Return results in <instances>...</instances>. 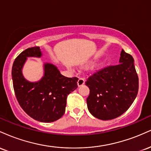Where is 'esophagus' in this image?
I'll return each instance as SVG.
<instances>
[{"label": "esophagus", "mask_w": 151, "mask_h": 151, "mask_svg": "<svg viewBox=\"0 0 151 151\" xmlns=\"http://www.w3.org/2000/svg\"><path fill=\"white\" fill-rule=\"evenodd\" d=\"M84 82H85V81H84V79L82 77H79V79H78V81H77V84L79 86H81V85H83V84H84Z\"/></svg>", "instance_id": "esophagus-1"}]
</instances>
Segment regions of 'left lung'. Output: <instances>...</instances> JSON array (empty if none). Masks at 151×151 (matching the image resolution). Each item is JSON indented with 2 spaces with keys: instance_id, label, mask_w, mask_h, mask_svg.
I'll return each mask as SVG.
<instances>
[{
  "instance_id": "8db88e82",
  "label": "left lung",
  "mask_w": 151,
  "mask_h": 151,
  "mask_svg": "<svg viewBox=\"0 0 151 151\" xmlns=\"http://www.w3.org/2000/svg\"><path fill=\"white\" fill-rule=\"evenodd\" d=\"M134 60L124 50L119 64L96 71L86 79L90 93L86 99L89 112L101 120L120 116L134 101L138 91V77Z\"/></svg>"
}]
</instances>
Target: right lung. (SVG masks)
Listing matches in <instances>:
<instances>
[{
  "label": "right lung",
  "mask_w": 151,
  "mask_h": 151,
  "mask_svg": "<svg viewBox=\"0 0 151 151\" xmlns=\"http://www.w3.org/2000/svg\"><path fill=\"white\" fill-rule=\"evenodd\" d=\"M41 55L39 47L22 52L13 62L12 79L15 96L24 111L35 120L50 123L64 115L67 96L77 88L78 78L66 77L55 66L47 63L45 65L44 77L40 81H27L22 74L26 59Z\"/></svg>",
  "instance_id": "1"
}]
</instances>
